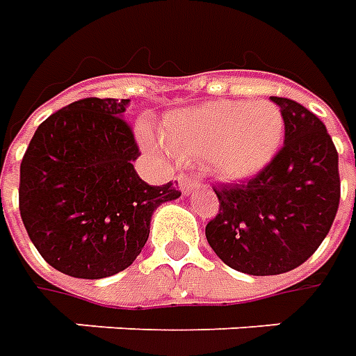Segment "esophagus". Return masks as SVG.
Returning <instances> with one entry per match:
<instances>
[{"label":"esophagus","instance_id":"34e87169","mask_svg":"<svg viewBox=\"0 0 356 356\" xmlns=\"http://www.w3.org/2000/svg\"><path fill=\"white\" fill-rule=\"evenodd\" d=\"M179 188H181V193L188 196V194H193L196 188H198V181L193 177H188V175H179Z\"/></svg>","mask_w":356,"mask_h":356}]
</instances>
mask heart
<instances>
[{
	"instance_id": "obj_1",
	"label": "heart",
	"mask_w": 356,
	"mask_h": 356,
	"mask_svg": "<svg viewBox=\"0 0 356 356\" xmlns=\"http://www.w3.org/2000/svg\"><path fill=\"white\" fill-rule=\"evenodd\" d=\"M284 139L282 110L268 101H211L173 112L163 125V145L179 162H208L231 183L261 173Z\"/></svg>"
}]
</instances>
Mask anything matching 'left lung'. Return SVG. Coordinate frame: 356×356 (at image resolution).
Returning <instances> with one entry per match:
<instances>
[{
  "label": "left lung",
  "instance_id": "1",
  "mask_svg": "<svg viewBox=\"0 0 356 356\" xmlns=\"http://www.w3.org/2000/svg\"><path fill=\"white\" fill-rule=\"evenodd\" d=\"M284 147L244 185L216 186L219 213L206 227L217 257L254 276L305 263L326 238L339 206L337 150L326 125L299 102L273 97Z\"/></svg>",
  "mask_w": 356,
  "mask_h": 356
}]
</instances>
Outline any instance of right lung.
I'll return each instance as SVG.
<instances>
[{
    "instance_id": "right-lung-1",
    "label": "right lung",
    "mask_w": 356,
    "mask_h": 356,
    "mask_svg": "<svg viewBox=\"0 0 356 356\" xmlns=\"http://www.w3.org/2000/svg\"><path fill=\"white\" fill-rule=\"evenodd\" d=\"M129 99H81L51 114L20 163L19 208L35 250L74 278H106L145 248L156 208L177 200L173 183L150 186L133 162L124 120Z\"/></svg>"
}]
</instances>
